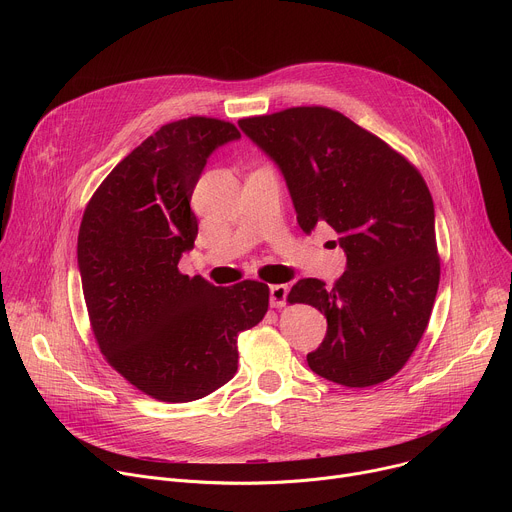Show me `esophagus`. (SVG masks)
<instances>
[{"mask_svg": "<svg viewBox=\"0 0 512 512\" xmlns=\"http://www.w3.org/2000/svg\"><path fill=\"white\" fill-rule=\"evenodd\" d=\"M287 294H289V287L287 285H283V283L271 285L269 287V304L273 308H283L285 302H287Z\"/></svg>", "mask_w": 512, "mask_h": 512, "instance_id": "34e87169", "label": "esophagus"}]
</instances>
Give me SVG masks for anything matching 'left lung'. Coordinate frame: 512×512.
Instances as JSON below:
<instances>
[{"mask_svg": "<svg viewBox=\"0 0 512 512\" xmlns=\"http://www.w3.org/2000/svg\"><path fill=\"white\" fill-rule=\"evenodd\" d=\"M239 127L279 168L302 231L330 225L346 255L332 287L308 277L287 296L328 322L310 369L344 387L391 379L421 340L440 283L433 200L421 174L326 107L247 117Z\"/></svg>", "mask_w": 512, "mask_h": 512, "instance_id": "left-lung-1", "label": "left lung"}]
</instances>
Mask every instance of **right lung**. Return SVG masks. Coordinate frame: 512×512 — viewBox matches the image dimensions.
<instances>
[{
  "instance_id": "add662e5",
  "label": "right lung",
  "mask_w": 512,
  "mask_h": 512,
  "mask_svg": "<svg viewBox=\"0 0 512 512\" xmlns=\"http://www.w3.org/2000/svg\"><path fill=\"white\" fill-rule=\"evenodd\" d=\"M237 139L221 119L162 125L111 170L83 214L77 257L97 344L158 401H196L229 383L239 334L269 306L265 283L216 287L178 271L198 235L194 186L210 154Z\"/></svg>"
}]
</instances>
